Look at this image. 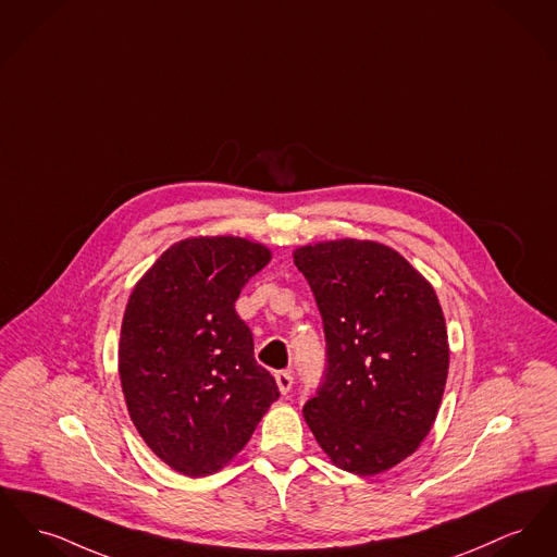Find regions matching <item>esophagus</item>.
<instances>
[{
  "instance_id": "esophagus-1",
  "label": "esophagus",
  "mask_w": 557,
  "mask_h": 557,
  "mask_svg": "<svg viewBox=\"0 0 557 557\" xmlns=\"http://www.w3.org/2000/svg\"><path fill=\"white\" fill-rule=\"evenodd\" d=\"M275 383H277L280 392L286 395V393L293 389V383H295V379H293V374H290L288 370H280V372H275Z\"/></svg>"
}]
</instances>
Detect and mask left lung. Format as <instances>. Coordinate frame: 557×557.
Here are the masks:
<instances>
[{
  "mask_svg": "<svg viewBox=\"0 0 557 557\" xmlns=\"http://www.w3.org/2000/svg\"><path fill=\"white\" fill-rule=\"evenodd\" d=\"M326 334V376L302 417L327 458L376 475L417 453L435 423L450 349L437 295L397 250L330 239L295 250Z\"/></svg>",
  "mask_w": 557,
  "mask_h": 557,
  "instance_id": "obj_1",
  "label": "left lung"
}]
</instances>
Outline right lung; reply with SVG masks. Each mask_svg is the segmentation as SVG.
Returning a JSON list of instances; mask_svg holds the SVG:
<instances>
[{
	"instance_id": "1",
	"label": "right lung",
	"mask_w": 557,
	"mask_h": 557,
	"mask_svg": "<svg viewBox=\"0 0 557 557\" xmlns=\"http://www.w3.org/2000/svg\"><path fill=\"white\" fill-rule=\"evenodd\" d=\"M269 261L271 250L246 237H187L128 298L117 351L128 414L153 455L183 475L230 465L280 397L235 313L242 288Z\"/></svg>"
}]
</instances>
